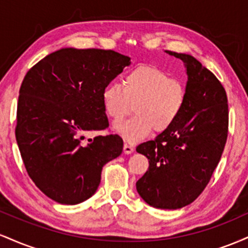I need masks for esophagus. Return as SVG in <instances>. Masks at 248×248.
I'll use <instances>...</instances> for the list:
<instances>
[{
	"mask_svg": "<svg viewBox=\"0 0 248 248\" xmlns=\"http://www.w3.org/2000/svg\"><path fill=\"white\" fill-rule=\"evenodd\" d=\"M124 154H132L134 152L133 143H130V142H124Z\"/></svg>",
	"mask_w": 248,
	"mask_h": 248,
	"instance_id": "1",
	"label": "esophagus"
}]
</instances>
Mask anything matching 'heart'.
Listing matches in <instances>:
<instances>
[{"label": "heart", "mask_w": 248, "mask_h": 248, "mask_svg": "<svg viewBox=\"0 0 248 248\" xmlns=\"http://www.w3.org/2000/svg\"><path fill=\"white\" fill-rule=\"evenodd\" d=\"M186 102V88L181 80L152 66H139L126 73L124 86L109 82L102 91L106 114L114 121L127 115L134 104L135 115L114 124V130L133 142L154 129L163 132L177 121Z\"/></svg>", "instance_id": "heart-1"}]
</instances>
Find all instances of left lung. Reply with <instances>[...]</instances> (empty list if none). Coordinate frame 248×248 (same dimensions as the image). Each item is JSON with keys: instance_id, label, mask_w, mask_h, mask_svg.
Returning <instances> with one entry per match:
<instances>
[{"instance_id": "obj_1", "label": "left lung", "mask_w": 248, "mask_h": 248, "mask_svg": "<svg viewBox=\"0 0 248 248\" xmlns=\"http://www.w3.org/2000/svg\"><path fill=\"white\" fill-rule=\"evenodd\" d=\"M166 52L186 65V107L171 127L136 148L149 160L136 190L150 206L176 210L191 204L211 179L226 143L229 105L211 71L192 56Z\"/></svg>"}]
</instances>
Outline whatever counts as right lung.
Instances as JSON below:
<instances>
[{"label": "right lung", "mask_w": 248, "mask_h": 248, "mask_svg": "<svg viewBox=\"0 0 248 248\" xmlns=\"http://www.w3.org/2000/svg\"><path fill=\"white\" fill-rule=\"evenodd\" d=\"M130 58L113 50L65 47L25 75L17 104L16 141L28 175L59 204L75 205L94 195L102 167L121 155L124 141L104 130L102 91Z\"/></svg>", "instance_id": "obj_1"}]
</instances>
